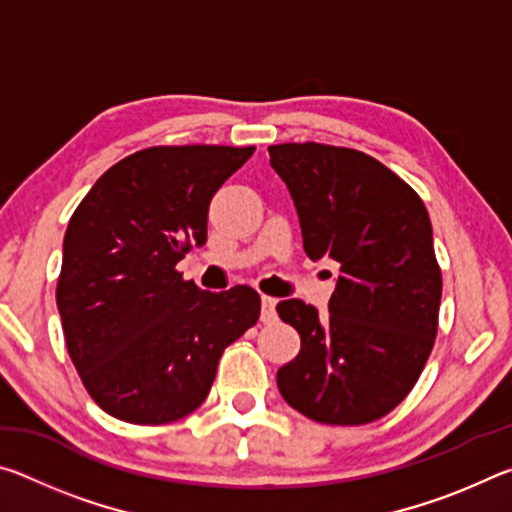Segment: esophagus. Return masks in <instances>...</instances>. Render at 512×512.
Returning a JSON list of instances; mask_svg holds the SVG:
<instances>
[{"instance_id":"1","label":"esophagus","mask_w":512,"mask_h":512,"mask_svg":"<svg viewBox=\"0 0 512 512\" xmlns=\"http://www.w3.org/2000/svg\"><path fill=\"white\" fill-rule=\"evenodd\" d=\"M275 305H277L275 298L262 296V320L264 323H273L275 320Z\"/></svg>"}]
</instances>
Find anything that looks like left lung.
Instances as JSON below:
<instances>
[{"mask_svg": "<svg viewBox=\"0 0 512 512\" xmlns=\"http://www.w3.org/2000/svg\"><path fill=\"white\" fill-rule=\"evenodd\" d=\"M268 155L296 205L305 253L341 266L327 316L298 298L277 305L300 334L277 388L316 422H375L411 393L436 341L443 275L427 207L361 151L305 142Z\"/></svg>", "mask_w": 512, "mask_h": 512, "instance_id": "1", "label": "left lung"}]
</instances>
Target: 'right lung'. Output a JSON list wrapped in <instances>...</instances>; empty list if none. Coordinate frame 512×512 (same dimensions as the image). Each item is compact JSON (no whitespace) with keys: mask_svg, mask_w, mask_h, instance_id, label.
<instances>
[{"mask_svg":"<svg viewBox=\"0 0 512 512\" xmlns=\"http://www.w3.org/2000/svg\"><path fill=\"white\" fill-rule=\"evenodd\" d=\"M255 146H151L94 183L69 219L56 302L69 359L112 418L167 424L210 393L223 350L259 318L246 284L201 291L176 264Z\"/></svg>","mask_w":512,"mask_h":512,"instance_id":"1","label":"right lung"}]
</instances>
